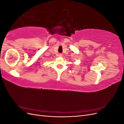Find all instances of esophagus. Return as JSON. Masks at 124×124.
<instances>
[{
    "label": "esophagus",
    "instance_id": "34e87169",
    "mask_svg": "<svg viewBox=\"0 0 124 124\" xmlns=\"http://www.w3.org/2000/svg\"><path fill=\"white\" fill-rule=\"evenodd\" d=\"M58 56H59V57H62V54H58Z\"/></svg>",
    "mask_w": 124,
    "mask_h": 124
}]
</instances>
